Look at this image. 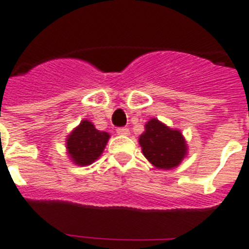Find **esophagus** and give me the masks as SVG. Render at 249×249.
<instances>
[{"label": "esophagus", "mask_w": 249, "mask_h": 249, "mask_svg": "<svg viewBox=\"0 0 249 249\" xmlns=\"http://www.w3.org/2000/svg\"><path fill=\"white\" fill-rule=\"evenodd\" d=\"M116 133H118L119 135H124V137H126V135L130 134V131H129L127 127H118V129H116Z\"/></svg>", "instance_id": "obj_1"}]
</instances>
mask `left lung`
I'll use <instances>...</instances> for the list:
<instances>
[{"mask_svg": "<svg viewBox=\"0 0 249 249\" xmlns=\"http://www.w3.org/2000/svg\"><path fill=\"white\" fill-rule=\"evenodd\" d=\"M139 144L144 157L158 169L168 170L178 166L188 150L183 134L155 118L145 124V131L140 135Z\"/></svg>", "mask_w": 249, "mask_h": 249, "instance_id": "8db88e82", "label": "left lung"}]
</instances>
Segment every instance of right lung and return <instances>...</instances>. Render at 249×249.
I'll return each mask as SVG.
<instances>
[{
  "label": "right lung",
  "mask_w": 249,
  "mask_h": 249,
  "mask_svg": "<svg viewBox=\"0 0 249 249\" xmlns=\"http://www.w3.org/2000/svg\"><path fill=\"white\" fill-rule=\"evenodd\" d=\"M109 138L107 131L98 130L91 122L83 120L66 139L69 157L77 165H90L103 154Z\"/></svg>",
  "instance_id": "right-lung-1"
}]
</instances>
